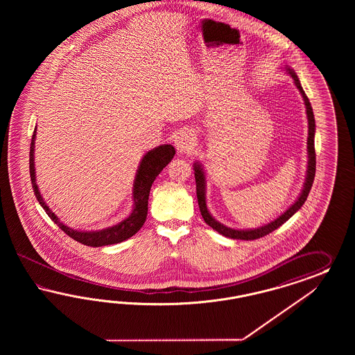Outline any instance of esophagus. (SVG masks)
<instances>
[{
    "instance_id": "esophagus-1",
    "label": "esophagus",
    "mask_w": 355,
    "mask_h": 355,
    "mask_svg": "<svg viewBox=\"0 0 355 355\" xmlns=\"http://www.w3.org/2000/svg\"><path fill=\"white\" fill-rule=\"evenodd\" d=\"M174 146L180 153H187L191 152L196 146V135L193 130H181L174 137Z\"/></svg>"
}]
</instances>
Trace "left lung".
<instances>
[{
  "instance_id": "8db88e82",
  "label": "left lung",
  "mask_w": 355,
  "mask_h": 355,
  "mask_svg": "<svg viewBox=\"0 0 355 355\" xmlns=\"http://www.w3.org/2000/svg\"><path fill=\"white\" fill-rule=\"evenodd\" d=\"M289 76L293 78L294 85L300 89L303 101H304V107H306V114H307V121H309V138H307V172H306V180L303 183V189L302 193H300L298 199L293 203V205L277 218H275L273 221H270L266 225L259 226L255 229H233L229 226L224 225L221 223H218L215 220V217L209 214L208 208H207V198H205V173L203 169V165L200 162H193V174H195V181H196V195H198V203L200 208V214L202 217L205 218L207 225L211 226L217 233L223 234V236L232 238V239H245V241H251V239H258L261 236H267L269 233H272L273 230H276L277 227L282 225L284 223H286L291 216L294 215L297 211L301 209L302 205H304L310 190H311L313 178H315V168H316V155H315V119H313V112H312L311 104L309 97L306 96L304 91L301 86V82L298 79V76L295 74V71L291 69L288 64H285L282 67Z\"/></svg>"
}]
</instances>
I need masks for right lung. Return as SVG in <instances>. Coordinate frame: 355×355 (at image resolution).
Wrapping results in <instances>:
<instances>
[{
	"label": "right lung",
	"instance_id": "right-lung-1",
	"mask_svg": "<svg viewBox=\"0 0 355 355\" xmlns=\"http://www.w3.org/2000/svg\"><path fill=\"white\" fill-rule=\"evenodd\" d=\"M35 138H36V129L33 131L31 147H30V175H31L33 193L37 202L43 207L46 215L53 220L54 224L61 230H64L67 236L80 242L82 245L91 246V248H101L107 245L119 243L138 233V230L146 223V218H147L150 186L162 169L172 162L175 155V150L172 144H162L153 150H148L143 156L134 180V186H132L134 205H132L131 214L117 225L109 226L101 230L83 232V230H76L70 226L64 225V223L60 221V218L54 215L52 209L44 202L43 196L36 184V175H35V156H33Z\"/></svg>",
	"mask_w": 355,
	"mask_h": 355
}]
</instances>
